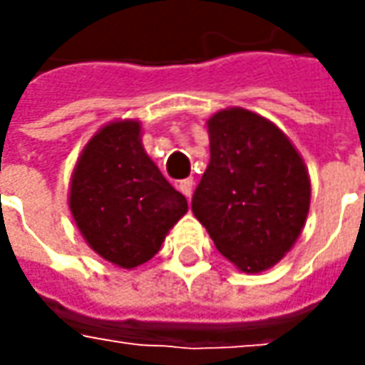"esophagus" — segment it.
<instances>
[{"label":"esophagus","mask_w":365,"mask_h":365,"mask_svg":"<svg viewBox=\"0 0 365 365\" xmlns=\"http://www.w3.org/2000/svg\"><path fill=\"white\" fill-rule=\"evenodd\" d=\"M178 189H180V192H182L187 199H190L192 189H195V180H192V178H185V180H180V182H178Z\"/></svg>","instance_id":"1"}]
</instances>
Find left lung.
<instances>
[{"label": "left lung", "instance_id": "1", "mask_svg": "<svg viewBox=\"0 0 365 365\" xmlns=\"http://www.w3.org/2000/svg\"><path fill=\"white\" fill-rule=\"evenodd\" d=\"M207 132L211 160L192 195V213L242 272H264L304 227L309 170L287 133L244 107L211 115Z\"/></svg>", "mask_w": 365, "mask_h": 365}]
</instances>
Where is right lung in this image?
I'll return each mask as SVG.
<instances>
[{
  "label": "right lung",
  "mask_w": 365,
  "mask_h": 365,
  "mask_svg": "<svg viewBox=\"0 0 365 365\" xmlns=\"http://www.w3.org/2000/svg\"><path fill=\"white\" fill-rule=\"evenodd\" d=\"M68 207L93 252L132 270L158 254L189 209L142 146V125L118 120L83 148L71 176Z\"/></svg>",
  "instance_id": "add662e5"
}]
</instances>
